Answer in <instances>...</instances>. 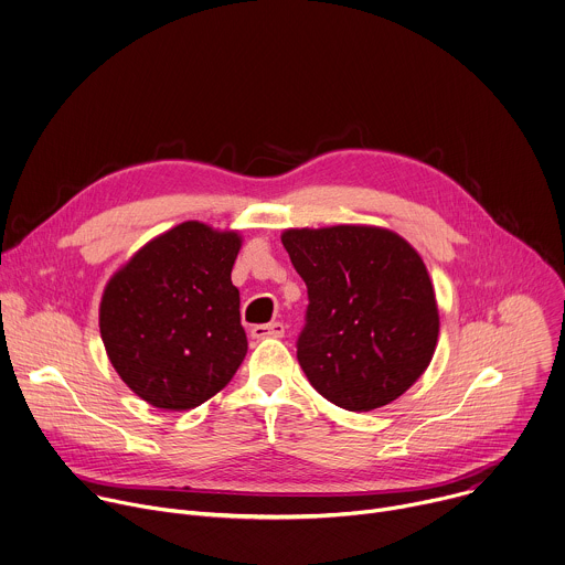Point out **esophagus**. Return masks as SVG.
Listing matches in <instances>:
<instances>
[{"label":"esophagus","instance_id":"esophagus-1","mask_svg":"<svg viewBox=\"0 0 565 565\" xmlns=\"http://www.w3.org/2000/svg\"><path fill=\"white\" fill-rule=\"evenodd\" d=\"M284 333H286V327L281 324V321H270V324H257V327H253V331H250L253 340L284 338Z\"/></svg>","mask_w":565,"mask_h":565}]
</instances>
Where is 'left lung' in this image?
I'll use <instances>...</instances> for the list:
<instances>
[{
    "mask_svg": "<svg viewBox=\"0 0 565 565\" xmlns=\"http://www.w3.org/2000/svg\"><path fill=\"white\" fill-rule=\"evenodd\" d=\"M281 244L308 290L297 360L315 391L349 412L405 393L429 366L440 327L418 253L369 225L286 230Z\"/></svg>",
    "mask_w": 565,
    "mask_h": 565,
    "instance_id": "obj_1",
    "label": "left lung"
}]
</instances>
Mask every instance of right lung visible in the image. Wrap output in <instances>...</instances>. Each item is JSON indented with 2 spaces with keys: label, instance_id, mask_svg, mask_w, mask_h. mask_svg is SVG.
<instances>
[{
  "label": "right lung",
  "instance_id": "right-lung-1",
  "mask_svg": "<svg viewBox=\"0 0 565 565\" xmlns=\"http://www.w3.org/2000/svg\"><path fill=\"white\" fill-rule=\"evenodd\" d=\"M236 232L185 221L156 236L105 288L100 335L122 382L156 409L203 405L248 353L232 266Z\"/></svg>",
  "mask_w": 565,
  "mask_h": 565
}]
</instances>
